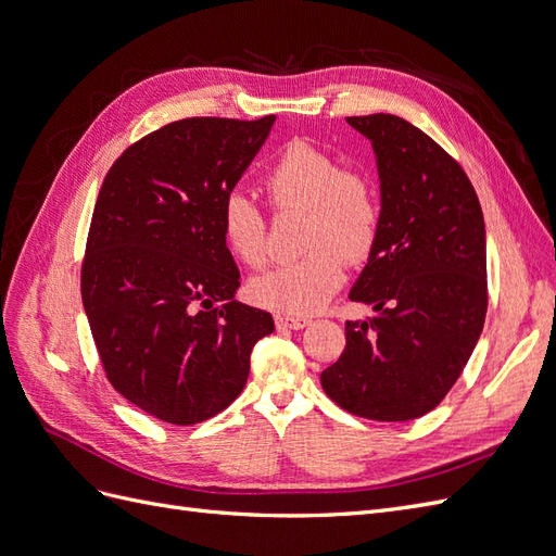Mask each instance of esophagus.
<instances>
[{"mask_svg":"<svg viewBox=\"0 0 556 556\" xmlns=\"http://www.w3.org/2000/svg\"><path fill=\"white\" fill-rule=\"evenodd\" d=\"M276 325L280 329H304L311 325V319L301 315H276Z\"/></svg>","mask_w":556,"mask_h":556,"instance_id":"34e87169","label":"esophagus"}]
</instances>
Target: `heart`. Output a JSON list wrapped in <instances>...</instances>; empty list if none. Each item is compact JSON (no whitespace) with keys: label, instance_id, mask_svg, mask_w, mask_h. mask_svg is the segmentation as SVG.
I'll return each mask as SVG.
<instances>
[{"label":"heart","instance_id":"1","mask_svg":"<svg viewBox=\"0 0 556 556\" xmlns=\"http://www.w3.org/2000/svg\"><path fill=\"white\" fill-rule=\"evenodd\" d=\"M278 208H306L299 260L282 262L250 280V296L282 315L323 308L343 282V260L371 255L380 227V201L371 178L345 169L341 157L311 141L282 146L266 172ZM220 231L229 252L248 266L266 260V217L257 201L237 188L220 204Z\"/></svg>","mask_w":556,"mask_h":556}]
</instances>
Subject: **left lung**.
Segmentation results:
<instances>
[{
    "label": "left lung",
    "instance_id": "8db88e82",
    "mask_svg": "<svg viewBox=\"0 0 556 556\" xmlns=\"http://www.w3.org/2000/svg\"><path fill=\"white\" fill-rule=\"evenodd\" d=\"M371 141L380 227L350 299L376 317L345 323V350L323 390L352 415L406 422L433 410L462 376L486 313V239L462 166L390 113L345 117Z\"/></svg>",
    "mask_w": 556,
    "mask_h": 556
}]
</instances>
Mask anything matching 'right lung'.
Here are the masks:
<instances>
[{
  "label": "right lung",
  "instance_id": "obj_1",
  "mask_svg": "<svg viewBox=\"0 0 556 556\" xmlns=\"http://www.w3.org/2000/svg\"><path fill=\"white\" fill-rule=\"evenodd\" d=\"M274 123L164 125L129 146L99 190L83 308L111 384L162 422L225 410L243 392L252 348L276 329L271 313L233 299L241 274L220 231L223 199Z\"/></svg>",
  "mask_w": 556,
  "mask_h": 556
}]
</instances>
